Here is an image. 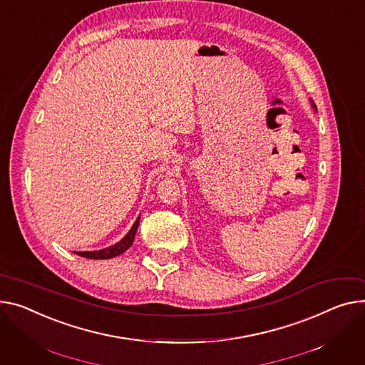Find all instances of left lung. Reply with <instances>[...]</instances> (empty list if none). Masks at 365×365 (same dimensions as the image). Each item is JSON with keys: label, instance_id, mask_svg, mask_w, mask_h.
Here are the masks:
<instances>
[{"label": "left lung", "instance_id": "1", "mask_svg": "<svg viewBox=\"0 0 365 365\" xmlns=\"http://www.w3.org/2000/svg\"><path fill=\"white\" fill-rule=\"evenodd\" d=\"M312 106H314V104H312ZM314 108H315V106H314Z\"/></svg>", "mask_w": 365, "mask_h": 365}]
</instances>
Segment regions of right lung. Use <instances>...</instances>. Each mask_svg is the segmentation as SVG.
<instances>
[{
  "mask_svg": "<svg viewBox=\"0 0 365 365\" xmlns=\"http://www.w3.org/2000/svg\"><path fill=\"white\" fill-rule=\"evenodd\" d=\"M138 226H139V217L136 218V222L132 226V229L129 230V233L120 242H117L115 245L108 247L106 250H100V251H83V252H76V254L81 255V257H85V258H92V259H108V258H113V257L123 254L129 247H132Z\"/></svg>",
  "mask_w": 365,
  "mask_h": 365,
  "instance_id": "obj_1",
  "label": "right lung"
}]
</instances>
